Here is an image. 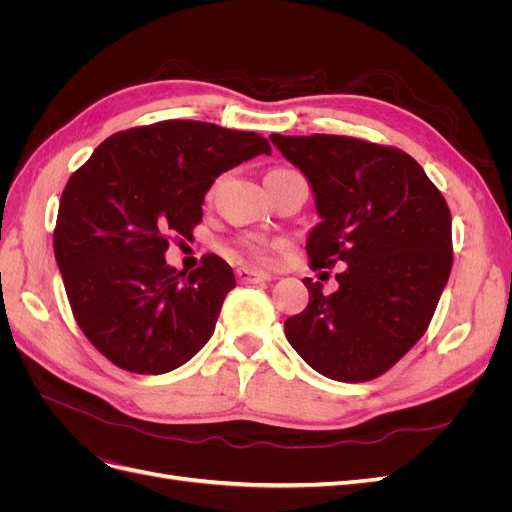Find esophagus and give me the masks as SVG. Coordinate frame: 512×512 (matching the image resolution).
<instances>
[{"label": "esophagus", "instance_id": "esophagus-1", "mask_svg": "<svg viewBox=\"0 0 512 512\" xmlns=\"http://www.w3.org/2000/svg\"><path fill=\"white\" fill-rule=\"evenodd\" d=\"M237 277L241 284H260V282H269L271 275L267 271L252 269V267H241L237 269Z\"/></svg>", "mask_w": 512, "mask_h": 512}]
</instances>
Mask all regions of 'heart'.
<instances>
[{"label": "heart", "mask_w": 512, "mask_h": 512, "mask_svg": "<svg viewBox=\"0 0 512 512\" xmlns=\"http://www.w3.org/2000/svg\"><path fill=\"white\" fill-rule=\"evenodd\" d=\"M250 250L254 254H267V243L265 241H252L250 243Z\"/></svg>", "instance_id": "obj_1"}]
</instances>
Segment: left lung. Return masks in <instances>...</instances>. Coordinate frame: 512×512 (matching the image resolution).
<instances>
[{"label": "left lung", "mask_w": 512, "mask_h": 512, "mask_svg": "<svg viewBox=\"0 0 512 512\" xmlns=\"http://www.w3.org/2000/svg\"><path fill=\"white\" fill-rule=\"evenodd\" d=\"M269 141L312 188V267L346 265L333 294L305 277L309 303L286 320V339L331 380L378 378L423 337L451 275L446 200L399 149L331 134Z\"/></svg>", "instance_id": "1"}]
</instances>
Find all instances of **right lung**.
<instances>
[{"instance_id": "add662e5", "label": "right lung", "mask_w": 512, "mask_h": 512, "mask_svg": "<svg viewBox=\"0 0 512 512\" xmlns=\"http://www.w3.org/2000/svg\"><path fill=\"white\" fill-rule=\"evenodd\" d=\"M262 153L271 145L254 132L162 121L106 138L70 177L55 260L76 322L108 361L156 376L209 342L235 273L215 254L179 273L168 237L190 239L213 181Z\"/></svg>"}]
</instances>
